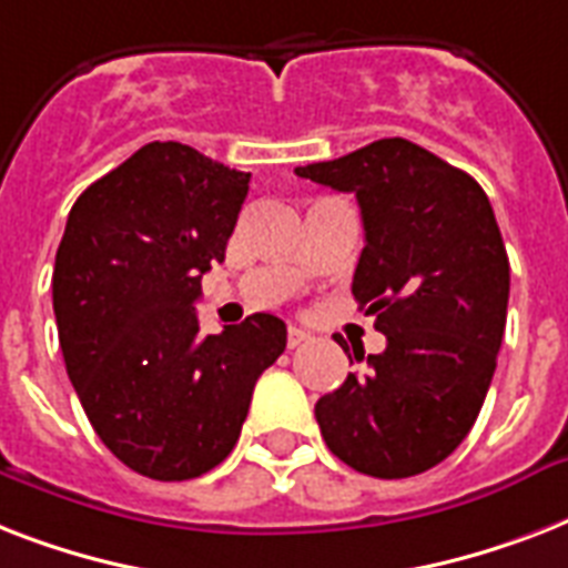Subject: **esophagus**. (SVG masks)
I'll return each instance as SVG.
<instances>
[{
	"mask_svg": "<svg viewBox=\"0 0 568 568\" xmlns=\"http://www.w3.org/2000/svg\"><path fill=\"white\" fill-rule=\"evenodd\" d=\"M310 333H306V329H301V327H288V347H301V345H306V342H310Z\"/></svg>",
	"mask_w": 568,
	"mask_h": 568,
	"instance_id": "1",
	"label": "esophagus"
}]
</instances>
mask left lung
<instances>
[{
    "label": "left lung",
    "mask_w": 568,
    "mask_h": 568,
    "mask_svg": "<svg viewBox=\"0 0 568 568\" xmlns=\"http://www.w3.org/2000/svg\"><path fill=\"white\" fill-rule=\"evenodd\" d=\"M294 173L356 194L365 247L351 288L386 336L383 354L354 347L365 372L315 404L321 436L363 475H422L468 436L501 351L510 262L489 196L406 138Z\"/></svg>",
    "instance_id": "1"
}]
</instances>
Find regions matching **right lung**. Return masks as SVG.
<instances>
[{"label":"right lung","mask_w":568,"mask_h":568,"mask_svg":"<svg viewBox=\"0 0 568 568\" xmlns=\"http://www.w3.org/2000/svg\"><path fill=\"white\" fill-rule=\"evenodd\" d=\"M250 173L153 141L84 189L52 271L58 342L105 448L153 480H191L230 457L285 324L256 312L200 336V280L223 262Z\"/></svg>","instance_id":"obj_1"}]
</instances>
